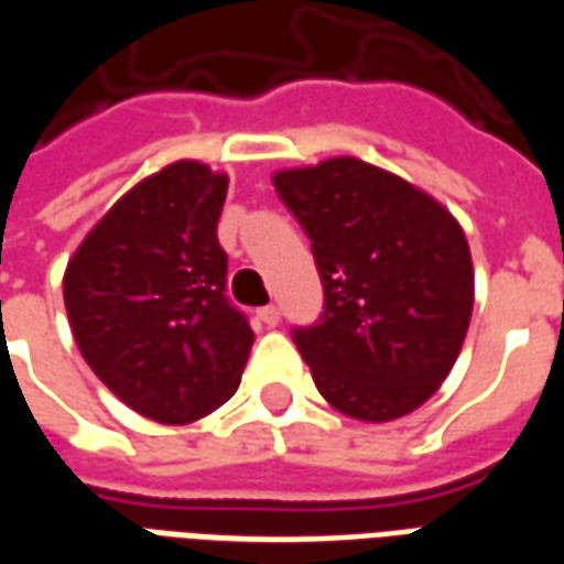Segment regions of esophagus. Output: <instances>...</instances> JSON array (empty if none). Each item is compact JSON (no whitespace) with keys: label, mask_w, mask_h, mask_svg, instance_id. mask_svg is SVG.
<instances>
[{"label":"esophagus","mask_w":564,"mask_h":564,"mask_svg":"<svg viewBox=\"0 0 564 564\" xmlns=\"http://www.w3.org/2000/svg\"><path fill=\"white\" fill-rule=\"evenodd\" d=\"M257 317L262 319L265 326H278V323H281V311H278L274 305H265V307H259Z\"/></svg>","instance_id":"esophagus-1"}]
</instances>
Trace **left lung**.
<instances>
[{"label":"left lung","mask_w":564,"mask_h":564,"mask_svg":"<svg viewBox=\"0 0 564 564\" xmlns=\"http://www.w3.org/2000/svg\"><path fill=\"white\" fill-rule=\"evenodd\" d=\"M311 238L326 311L295 329L319 395L362 423L425 404L459 359L474 265L459 220L411 181L356 156L271 174Z\"/></svg>","instance_id":"8db88e82"}]
</instances>
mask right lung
<instances>
[{
	"instance_id": "obj_1",
	"label": "right lung",
	"mask_w": 564,
	"mask_h": 564,
	"mask_svg": "<svg viewBox=\"0 0 564 564\" xmlns=\"http://www.w3.org/2000/svg\"><path fill=\"white\" fill-rule=\"evenodd\" d=\"M226 189V172L169 162L105 210L63 274L80 356L153 423L186 425L217 411L253 347V329L223 295Z\"/></svg>"
}]
</instances>
